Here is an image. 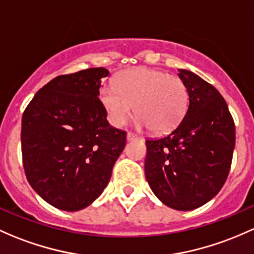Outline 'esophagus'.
I'll list each match as a JSON object with an SVG mask.
<instances>
[{"label":"esophagus","instance_id":"obj_1","mask_svg":"<svg viewBox=\"0 0 254 254\" xmlns=\"http://www.w3.org/2000/svg\"><path fill=\"white\" fill-rule=\"evenodd\" d=\"M136 138H138L137 136L135 134H132V132H127V141H132V140H136Z\"/></svg>","mask_w":254,"mask_h":254}]
</instances>
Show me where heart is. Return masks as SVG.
<instances>
[{"mask_svg": "<svg viewBox=\"0 0 254 254\" xmlns=\"http://www.w3.org/2000/svg\"><path fill=\"white\" fill-rule=\"evenodd\" d=\"M114 85H106L98 98L107 118L120 127L134 112L140 127L153 132L172 131L185 117L189 108V90L179 76L149 68L120 71Z\"/></svg>", "mask_w": 254, "mask_h": 254, "instance_id": "obj_1", "label": "heart"}]
</instances>
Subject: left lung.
Returning <instances> with one entry per match:
<instances>
[{
	"label": "left lung",
	"instance_id": "obj_1",
	"mask_svg": "<svg viewBox=\"0 0 254 254\" xmlns=\"http://www.w3.org/2000/svg\"><path fill=\"white\" fill-rule=\"evenodd\" d=\"M189 108L165 137L147 140L145 175L157 198L176 210L209 202L223 188L235 147V124L220 92L201 76L179 69Z\"/></svg>",
	"mask_w": 254,
	"mask_h": 254
}]
</instances>
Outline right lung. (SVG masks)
Listing matches in <instances>:
<instances>
[{"label": "right lung", "mask_w": 254, "mask_h": 254, "mask_svg": "<svg viewBox=\"0 0 254 254\" xmlns=\"http://www.w3.org/2000/svg\"><path fill=\"white\" fill-rule=\"evenodd\" d=\"M105 68L52 79L21 119L26 179L42 199L76 212L101 196L125 147L127 132L111 127L98 100Z\"/></svg>", "instance_id": "1"}]
</instances>
